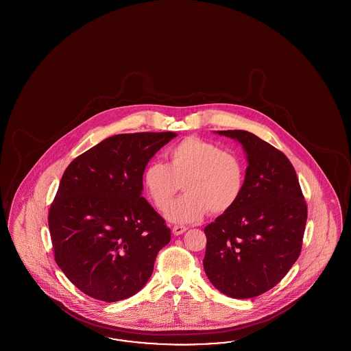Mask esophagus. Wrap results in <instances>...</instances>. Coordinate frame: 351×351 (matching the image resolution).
Returning a JSON list of instances; mask_svg holds the SVG:
<instances>
[{
	"label": "esophagus",
	"instance_id": "obj_1",
	"mask_svg": "<svg viewBox=\"0 0 351 351\" xmlns=\"http://www.w3.org/2000/svg\"><path fill=\"white\" fill-rule=\"evenodd\" d=\"M186 230H188V228L182 226V225H175L172 228V233L175 234V235H181V234L185 233Z\"/></svg>",
	"mask_w": 351,
	"mask_h": 351
}]
</instances>
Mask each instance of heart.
I'll return each instance as SVG.
<instances>
[{
    "label": "heart",
    "instance_id": "obj_1",
    "mask_svg": "<svg viewBox=\"0 0 351 351\" xmlns=\"http://www.w3.org/2000/svg\"><path fill=\"white\" fill-rule=\"evenodd\" d=\"M167 165L150 162L141 175L149 198L165 210L180 182L186 194L166 210L172 223H195L206 213H223L239 201L245 186V166L232 150L208 140L189 136L166 152Z\"/></svg>",
    "mask_w": 351,
    "mask_h": 351
}]
</instances>
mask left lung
Returning <instances> with one entry per match:
<instances>
[{"label": "left lung", "mask_w": 351, "mask_h": 351, "mask_svg": "<svg viewBox=\"0 0 351 351\" xmlns=\"http://www.w3.org/2000/svg\"><path fill=\"white\" fill-rule=\"evenodd\" d=\"M217 134L242 144L248 166L239 201L204 228L203 267L223 295L256 298L296 263L308 207L296 171L280 150L243 130Z\"/></svg>", "instance_id": "1"}]
</instances>
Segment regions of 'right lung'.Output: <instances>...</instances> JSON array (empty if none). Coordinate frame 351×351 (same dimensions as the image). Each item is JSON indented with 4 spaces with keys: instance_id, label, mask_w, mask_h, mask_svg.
Segmentation results:
<instances>
[{
    "instance_id": "obj_1",
    "label": "right lung",
    "mask_w": 351,
    "mask_h": 351,
    "mask_svg": "<svg viewBox=\"0 0 351 351\" xmlns=\"http://www.w3.org/2000/svg\"><path fill=\"white\" fill-rule=\"evenodd\" d=\"M175 132L121 134L72 160L49 211L58 266L90 298L116 302L148 282L170 228L141 197V175Z\"/></svg>"
}]
</instances>
